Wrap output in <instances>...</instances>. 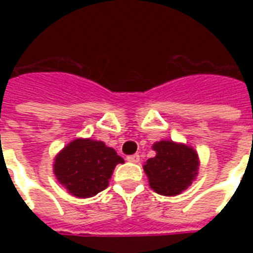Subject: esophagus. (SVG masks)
Returning <instances> with one entry per match:
<instances>
[{
  "instance_id": "1",
  "label": "esophagus",
  "mask_w": 253,
  "mask_h": 253,
  "mask_svg": "<svg viewBox=\"0 0 253 253\" xmlns=\"http://www.w3.org/2000/svg\"><path fill=\"white\" fill-rule=\"evenodd\" d=\"M127 161H128V163H134V164H137V163H139V154H132V156H128V157H127Z\"/></svg>"
}]
</instances>
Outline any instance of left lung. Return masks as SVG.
<instances>
[{"label": "left lung", "mask_w": 253, "mask_h": 253, "mask_svg": "<svg viewBox=\"0 0 253 253\" xmlns=\"http://www.w3.org/2000/svg\"><path fill=\"white\" fill-rule=\"evenodd\" d=\"M152 148L156 156L143 165L150 188L164 196H176L187 190L201 164L195 149L169 139L154 142Z\"/></svg>", "instance_id": "1"}]
</instances>
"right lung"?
Here are the masks:
<instances>
[{
	"label": "right lung",
	"instance_id": "1",
	"mask_svg": "<svg viewBox=\"0 0 253 253\" xmlns=\"http://www.w3.org/2000/svg\"><path fill=\"white\" fill-rule=\"evenodd\" d=\"M125 160L115 149L90 138L69 142L54 159V175L59 184L76 198H90L108 187L112 172Z\"/></svg>",
	"mask_w": 253,
	"mask_h": 253
}]
</instances>
